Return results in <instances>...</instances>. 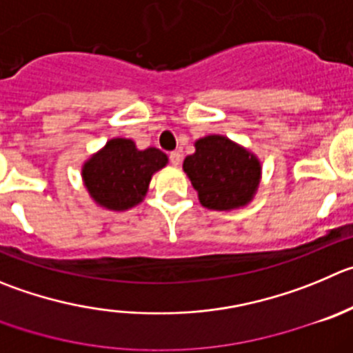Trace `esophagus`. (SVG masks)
I'll list each match as a JSON object with an SVG mask.
<instances>
[{
  "label": "esophagus",
  "instance_id": "esophagus-1",
  "mask_svg": "<svg viewBox=\"0 0 353 353\" xmlns=\"http://www.w3.org/2000/svg\"><path fill=\"white\" fill-rule=\"evenodd\" d=\"M169 160H170V163H172V165H179V163H181V153H179V151H172V153L169 154Z\"/></svg>",
  "mask_w": 353,
  "mask_h": 353
}]
</instances>
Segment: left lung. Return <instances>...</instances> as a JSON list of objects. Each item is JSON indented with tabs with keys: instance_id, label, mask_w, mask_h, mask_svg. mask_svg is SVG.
Returning a JSON list of instances; mask_svg holds the SVG:
<instances>
[{
	"instance_id": "1",
	"label": "left lung",
	"mask_w": 353,
	"mask_h": 353,
	"mask_svg": "<svg viewBox=\"0 0 353 353\" xmlns=\"http://www.w3.org/2000/svg\"><path fill=\"white\" fill-rule=\"evenodd\" d=\"M195 148L183 169L199 192L202 205L216 210L245 205L259 184L258 158L221 136L203 137Z\"/></svg>"
}]
</instances>
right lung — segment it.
<instances>
[{
  "mask_svg": "<svg viewBox=\"0 0 353 353\" xmlns=\"http://www.w3.org/2000/svg\"><path fill=\"white\" fill-rule=\"evenodd\" d=\"M165 163L167 154L157 148L139 151L130 139H111L85 163L83 179L99 205L125 210L143 200L153 172Z\"/></svg>",
  "mask_w": 353,
  "mask_h": 353,
  "instance_id": "obj_1",
  "label": "right lung"
}]
</instances>
